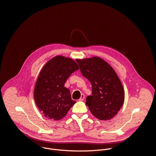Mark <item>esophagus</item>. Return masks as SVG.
I'll list each match as a JSON object with an SVG mask.
<instances>
[{
	"label": "esophagus",
	"mask_w": 156,
	"mask_h": 156,
	"mask_svg": "<svg viewBox=\"0 0 156 156\" xmlns=\"http://www.w3.org/2000/svg\"><path fill=\"white\" fill-rule=\"evenodd\" d=\"M84 98H85V97H84V94H81V97L80 98L79 100H80V101H83V100H84Z\"/></svg>",
	"instance_id": "obj_1"
}]
</instances>
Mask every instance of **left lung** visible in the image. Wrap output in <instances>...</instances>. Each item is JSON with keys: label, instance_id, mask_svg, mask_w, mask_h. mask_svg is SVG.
Listing matches in <instances>:
<instances>
[{"label": "left lung", "instance_id": "8db88e82", "mask_svg": "<svg viewBox=\"0 0 156 156\" xmlns=\"http://www.w3.org/2000/svg\"><path fill=\"white\" fill-rule=\"evenodd\" d=\"M80 71L92 85V95L86 104L91 113L102 121L112 119L123 105L124 90L114 69L104 60L93 57L76 60Z\"/></svg>", "mask_w": 156, "mask_h": 156}]
</instances>
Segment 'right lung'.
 I'll use <instances>...</instances> for the list:
<instances>
[{
	"label": "right lung",
	"mask_w": 156,
	"mask_h": 156,
	"mask_svg": "<svg viewBox=\"0 0 156 156\" xmlns=\"http://www.w3.org/2000/svg\"><path fill=\"white\" fill-rule=\"evenodd\" d=\"M78 69L73 59L61 56L53 58L44 66L35 84L34 99L45 117L60 120L76 103L64 84L71 74Z\"/></svg>",
	"instance_id": "obj_1"
}]
</instances>
